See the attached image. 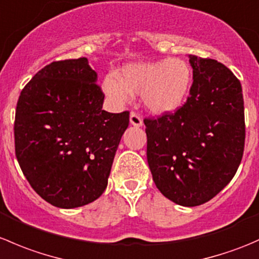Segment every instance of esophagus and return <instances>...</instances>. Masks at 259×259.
<instances>
[{"mask_svg": "<svg viewBox=\"0 0 259 259\" xmlns=\"http://www.w3.org/2000/svg\"><path fill=\"white\" fill-rule=\"evenodd\" d=\"M130 124L135 127H140L143 126V119L140 117V115L132 111V113H130Z\"/></svg>", "mask_w": 259, "mask_h": 259, "instance_id": "esophagus-1", "label": "esophagus"}]
</instances>
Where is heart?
<instances>
[{"label": "heart", "instance_id": "heart-1", "mask_svg": "<svg viewBox=\"0 0 259 259\" xmlns=\"http://www.w3.org/2000/svg\"><path fill=\"white\" fill-rule=\"evenodd\" d=\"M193 83L192 67L180 57L130 62L116 77L106 76L103 90L116 105L142 96L145 109L155 115L173 114L187 101Z\"/></svg>", "mask_w": 259, "mask_h": 259}]
</instances>
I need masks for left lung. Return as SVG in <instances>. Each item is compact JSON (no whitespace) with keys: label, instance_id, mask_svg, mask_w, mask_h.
I'll return each mask as SVG.
<instances>
[{"label":"left lung","instance_id":"8db88e82","mask_svg":"<svg viewBox=\"0 0 259 259\" xmlns=\"http://www.w3.org/2000/svg\"><path fill=\"white\" fill-rule=\"evenodd\" d=\"M193 85L174 114L145 119L146 158L161 194L183 207L215 197L236 174L244 150L242 85L213 59L188 55Z\"/></svg>","mask_w":259,"mask_h":259}]
</instances>
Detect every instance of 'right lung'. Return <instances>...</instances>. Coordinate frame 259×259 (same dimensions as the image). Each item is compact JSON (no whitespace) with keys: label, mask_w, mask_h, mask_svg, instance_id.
<instances>
[{"label":"right lung","mask_w":259,"mask_h":259,"mask_svg":"<svg viewBox=\"0 0 259 259\" xmlns=\"http://www.w3.org/2000/svg\"><path fill=\"white\" fill-rule=\"evenodd\" d=\"M98 74L86 57L55 61L23 88L15 117V150L23 176L42 199L71 209L98 199L129 111L103 110Z\"/></svg>","instance_id":"right-lung-1"}]
</instances>
